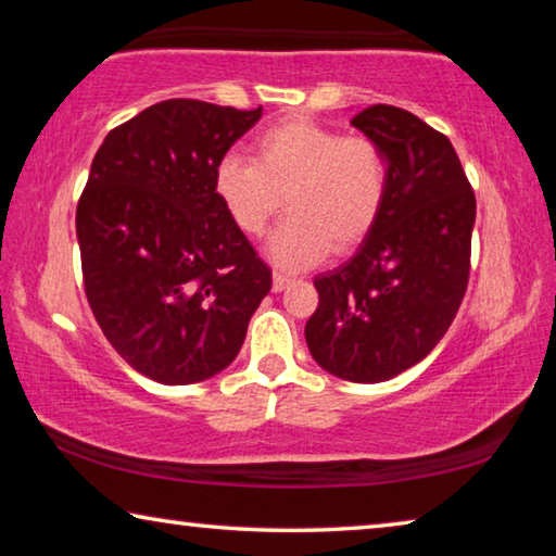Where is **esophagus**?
<instances>
[{
    "instance_id": "esophagus-1",
    "label": "esophagus",
    "mask_w": 556,
    "mask_h": 556,
    "mask_svg": "<svg viewBox=\"0 0 556 556\" xmlns=\"http://www.w3.org/2000/svg\"><path fill=\"white\" fill-rule=\"evenodd\" d=\"M291 281H294V277H289V275H285V271H275V275H271V289L275 291H281V289H287Z\"/></svg>"
}]
</instances>
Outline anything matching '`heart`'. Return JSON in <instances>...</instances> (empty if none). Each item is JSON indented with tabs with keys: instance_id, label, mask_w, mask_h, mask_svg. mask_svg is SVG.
Masks as SVG:
<instances>
[{
	"instance_id": "1",
	"label": "heart",
	"mask_w": 556,
	"mask_h": 556,
	"mask_svg": "<svg viewBox=\"0 0 556 556\" xmlns=\"http://www.w3.org/2000/svg\"><path fill=\"white\" fill-rule=\"evenodd\" d=\"M213 191L238 228L269 240V257L287 269L308 267L328 250H353L378 223L388 195V159L370 137H341L312 119H285L255 139V159L225 154Z\"/></svg>"
}]
</instances>
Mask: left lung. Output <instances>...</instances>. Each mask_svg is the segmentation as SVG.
Here are the masks:
<instances>
[{"label": "left lung", "mask_w": 556, "mask_h": 556, "mask_svg": "<svg viewBox=\"0 0 556 556\" xmlns=\"http://www.w3.org/2000/svg\"><path fill=\"white\" fill-rule=\"evenodd\" d=\"M351 125L388 159L378 223L345 265L314 279L306 343L326 372L384 382L434 351L464 301L476 195L448 139L417 115L372 105Z\"/></svg>", "instance_id": "left-lung-1"}]
</instances>
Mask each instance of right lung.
I'll return each instance as SVG.
<instances>
[{
    "instance_id": "right-lung-1",
    "label": "right lung",
    "mask_w": 556,
    "mask_h": 556,
    "mask_svg": "<svg viewBox=\"0 0 556 556\" xmlns=\"http://www.w3.org/2000/svg\"><path fill=\"white\" fill-rule=\"evenodd\" d=\"M262 108L164 100L110 131L75 211L83 285L112 348L162 384L240 353L271 269L213 191V168Z\"/></svg>"
}]
</instances>
